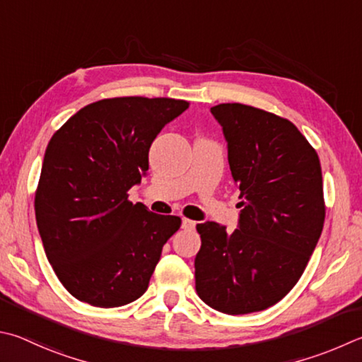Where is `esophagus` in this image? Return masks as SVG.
Here are the masks:
<instances>
[{"instance_id":"obj_1","label":"esophagus","mask_w":362,"mask_h":362,"mask_svg":"<svg viewBox=\"0 0 362 362\" xmlns=\"http://www.w3.org/2000/svg\"><path fill=\"white\" fill-rule=\"evenodd\" d=\"M194 226H196V221L188 220V218H183L182 220V228L183 229H194Z\"/></svg>"}]
</instances>
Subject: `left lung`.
Here are the masks:
<instances>
[{
	"mask_svg": "<svg viewBox=\"0 0 362 362\" xmlns=\"http://www.w3.org/2000/svg\"><path fill=\"white\" fill-rule=\"evenodd\" d=\"M210 112L226 137L242 210L233 233L215 221L196 225V291L223 313L261 312L298 284L323 231L320 158L284 117L239 103Z\"/></svg>",
	"mask_w": 362,
	"mask_h": 362,
	"instance_id": "8db88e82",
	"label": "left lung"
}]
</instances>
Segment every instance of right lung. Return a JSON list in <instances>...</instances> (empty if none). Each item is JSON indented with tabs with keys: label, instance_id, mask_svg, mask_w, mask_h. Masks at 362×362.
<instances>
[{
	"label": "right lung",
	"instance_id": "add662e5",
	"mask_svg": "<svg viewBox=\"0 0 362 362\" xmlns=\"http://www.w3.org/2000/svg\"><path fill=\"white\" fill-rule=\"evenodd\" d=\"M188 106L173 98H107L52 136L35 212L47 259L76 299L110 308L146 293L182 220L148 212L127 192L148 170L155 137Z\"/></svg>",
	"mask_w": 362,
	"mask_h": 362
}]
</instances>
